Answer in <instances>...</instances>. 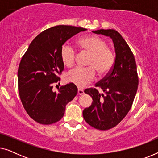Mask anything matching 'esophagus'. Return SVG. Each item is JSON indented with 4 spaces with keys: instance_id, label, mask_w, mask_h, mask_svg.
Instances as JSON below:
<instances>
[{
    "instance_id": "34e87169",
    "label": "esophagus",
    "mask_w": 158,
    "mask_h": 158,
    "mask_svg": "<svg viewBox=\"0 0 158 158\" xmlns=\"http://www.w3.org/2000/svg\"><path fill=\"white\" fill-rule=\"evenodd\" d=\"M84 94V91L83 90H81V89H79L78 88V90H77V94L78 95H83Z\"/></svg>"
}]
</instances>
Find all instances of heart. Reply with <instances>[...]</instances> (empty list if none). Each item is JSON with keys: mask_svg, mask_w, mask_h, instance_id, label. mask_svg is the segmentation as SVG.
<instances>
[{"mask_svg": "<svg viewBox=\"0 0 158 158\" xmlns=\"http://www.w3.org/2000/svg\"><path fill=\"white\" fill-rule=\"evenodd\" d=\"M77 46L81 51L89 54L85 68H77L67 75V81L79 88H83L91 82L96 76V70L99 75H105L113 68L115 55L111 49L106 47V42L97 36H85L79 39ZM61 60L68 68L75 64L76 53L73 47L64 44L61 48Z\"/></svg>", "mask_w": 158, "mask_h": 158, "instance_id": "obj_1", "label": "heart"}]
</instances>
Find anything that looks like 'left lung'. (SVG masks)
<instances>
[{
	"label": "left lung",
	"instance_id": "1",
	"mask_svg": "<svg viewBox=\"0 0 158 158\" xmlns=\"http://www.w3.org/2000/svg\"><path fill=\"white\" fill-rule=\"evenodd\" d=\"M93 33L109 36L115 48V62L111 71L96 84L103 90L88 88L85 94L93 98L92 104L83 111L84 119L99 130L116 126L130 110L138 88L137 65L135 57L122 35L114 29H99Z\"/></svg>",
	"mask_w": 158,
	"mask_h": 158
}]
</instances>
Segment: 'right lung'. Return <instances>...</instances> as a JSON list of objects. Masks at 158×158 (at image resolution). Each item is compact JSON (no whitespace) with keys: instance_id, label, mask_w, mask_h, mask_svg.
<instances>
[{"instance_id":"1","label":"right lung","mask_w":158,"mask_h":158,"mask_svg":"<svg viewBox=\"0 0 158 158\" xmlns=\"http://www.w3.org/2000/svg\"><path fill=\"white\" fill-rule=\"evenodd\" d=\"M82 27L60 25L46 29L34 38L21 58L18 70V88L21 103L29 116L42 124H51L63 117L65 106L77 95L73 83L53 91L64 70L61 48Z\"/></svg>"}]
</instances>
